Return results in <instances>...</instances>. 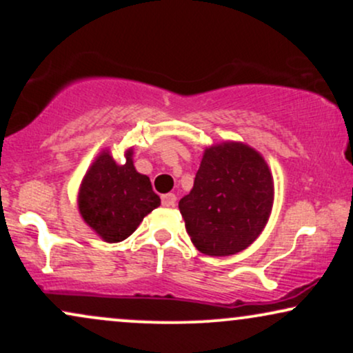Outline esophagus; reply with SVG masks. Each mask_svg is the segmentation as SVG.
Segmentation results:
<instances>
[{
	"instance_id": "34e87169",
	"label": "esophagus",
	"mask_w": 353,
	"mask_h": 353,
	"mask_svg": "<svg viewBox=\"0 0 353 353\" xmlns=\"http://www.w3.org/2000/svg\"><path fill=\"white\" fill-rule=\"evenodd\" d=\"M161 201H163V205L164 208H174L176 205V194H164L163 197H161Z\"/></svg>"
}]
</instances>
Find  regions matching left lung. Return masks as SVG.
<instances>
[{"label":"left lung","mask_w":353,"mask_h":353,"mask_svg":"<svg viewBox=\"0 0 353 353\" xmlns=\"http://www.w3.org/2000/svg\"><path fill=\"white\" fill-rule=\"evenodd\" d=\"M272 174L249 145L222 143L205 149L194 188L179 201L185 230L205 255H232L249 247L269 221Z\"/></svg>","instance_id":"1"}]
</instances>
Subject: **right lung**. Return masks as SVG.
I'll use <instances>...</instances> for the list:
<instances>
[{
  "instance_id": "add662e5",
  "label": "right lung",
  "mask_w": 353,
  "mask_h": 353,
  "mask_svg": "<svg viewBox=\"0 0 353 353\" xmlns=\"http://www.w3.org/2000/svg\"><path fill=\"white\" fill-rule=\"evenodd\" d=\"M159 204L149 177L132 164V149L125 152L124 164H117L106 151L101 154L84 176L78 196L84 222L106 242L128 239Z\"/></svg>"
}]
</instances>
